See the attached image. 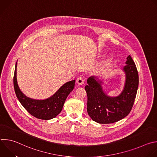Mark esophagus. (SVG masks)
Segmentation results:
<instances>
[{"label":"esophagus","mask_w":157,"mask_h":157,"mask_svg":"<svg viewBox=\"0 0 157 157\" xmlns=\"http://www.w3.org/2000/svg\"><path fill=\"white\" fill-rule=\"evenodd\" d=\"M84 79H83V78H81V77H79V78H78L77 79H76V82H77V84H79V85H82V84H84Z\"/></svg>","instance_id":"obj_1"}]
</instances>
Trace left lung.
I'll use <instances>...</instances> for the list:
<instances>
[{
  "label": "left lung",
  "mask_w": 157,
  "mask_h": 157,
  "mask_svg": "<svg viewBox=\"0 0 157 157\" xmlns=\"http://www.w3.org/2000/svg\"><path fill=\"white\" fill-rule=\"evenodd\" d=\"M122 70L125 73L122 91L117 96H109L104 90V82L99 77L92 76L87 80L85 90L87 95V110L93 121L99 124H112L125 117L133 107L138 86L139 75L130 55Z\"/></svg>",
  "instance_id": "1"
}]
</instances>
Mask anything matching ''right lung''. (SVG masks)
<instances>
[{"mask_svg": "<svg viewBox=\"0 0 157 157\" xmlns=\"http://www.w3.org/2000/svg\"><path fill=\"white\" fill-rule=\"evenodd\" d=\"M17 62L13 77V86L16 96L23 106L29 113L35 117L42 120H50L56 117L62 110L64 102L73 90L75 79L64 84L51 97L45 99H34L25 96L21 92L17 79Z\"/></svg>", "mask_w": 157, "mask_h": 157, "instance_id": "obj_1", "label": "right lung"}]
</instances>
